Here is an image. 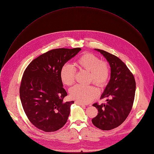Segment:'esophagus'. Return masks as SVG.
<instances>
[{
  "mask_svg": "<svg viewBox=\"0 0 154 154\" xmlns=\"http://www.w3.org/2000/svg\"><path fill=\"white\" fill-rule=\"evenodd\" d=\"M75 103L77 104V105H80V106H85L84 104H83V103H80L78 101H75Z\"/></svg>",
  "mask_w": 154,
  "mask_h": 154,
  "instance_id": "34e87169",
  "label": "esophagus"
}]
</instances>
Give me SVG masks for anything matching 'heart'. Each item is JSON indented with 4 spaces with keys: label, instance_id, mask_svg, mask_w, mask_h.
Masks as SVG:
<instances>
[{
    "label": "heart",
    "instance_id": "obj_1",
    "mask_svg": "<svg viewBox=\"0 0 154 154\" xmlns=\"http://www.w3.org/2000/svg\"><path fill=\"white\" fill-rule=\"evenodd\" d=\"M81 71L89 72L88 83H93L100 88L105 86L110 76V69L108 64L101 60L97 55L91 53H85L75 63ZM60 79L66 86H71L75 83V70L70 64H64L60 71ZM72 99L88 103L95 99L99 94L98 90L93 85H77L69 91Z\"/></svg>",
    "mask_w": 154,
    "mask_h": 154
}]
</instances>
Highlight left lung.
I'll return each mask as SVG.
<instances>
[{"mask_svg":"<svg viewBox=\"0 0 154 154\" xmlns=\"http://www.w3.org/2000/svg\"><path fill=\"white\" fill-rule=\"evenodd\" d=\"M106 59L111 68V77L100 99L108 97L105 103H95L97 115L93 124L102 130H109L119 126L132 108L136 90L133 74L125 64L116 56L95 49Z\"/></svg>","mask_w":154,"mask_h":154,"instance_id":"left-lung-1","label":"left lung"}]
</instances>
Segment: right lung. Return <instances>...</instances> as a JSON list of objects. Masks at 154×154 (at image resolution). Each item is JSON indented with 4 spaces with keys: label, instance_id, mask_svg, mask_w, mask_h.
I'll use <instances>...</instances> for the list:
<instances>
[{
    "label": "right lung",
    "instance_id": "add662e5",
    "mask_svg": "<svg viewBox=\"0 0 154 154\" xmlns=\"http://www.w3.org/2000/svg\"><path fill=\"white\" fill-rule=\"evenodd\" d=\"M80 51L52 49L34 59L26 69L20 85V99L29 120L38 129L51 132L66 123L74 102H63L68 94L63 87L60 71Z\"/></svg>",
    "mask_w": 154,
    "mask_h": 154
}]
</instances>
